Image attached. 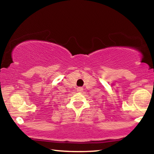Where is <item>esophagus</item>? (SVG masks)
Wrapping results in <instances>:
<instances>
[{
    "mask_svg": "<svg viewBox=\"0 0 154 154\" xmlns=\"http://www.w3.org/2000/svg\"><path fill=\"white\" fill-rule=\"evenodd\" d=\"M77 90L78 92H82L83 90V88H82V87H79V88H77Z\"/></svg>",
    "mask_w": 154,
    "mask_h": 154,
    "instance_id": "esophagus-1",
    "label": "esophagus"
}]
</instances>
